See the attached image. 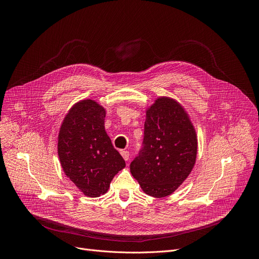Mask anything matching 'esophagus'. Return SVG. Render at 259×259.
Instances as JSON below:
<instances>
[{"mask_svg":"<svg viewBox=\"0 0 259 259\" xmlns=\"http://www.w3.org/2000/svg\"><path fill=\"white\" fill-rule=\"evenodd\" d=\"M121 155H122V157H123V159H124L125 161H128V160H129V156H130L129 152H127V151H121Z\"/></svg>","mask_w":259,"mask_h":259,"instance_id":"34e87169","label":"esophagus"}]
</instances>
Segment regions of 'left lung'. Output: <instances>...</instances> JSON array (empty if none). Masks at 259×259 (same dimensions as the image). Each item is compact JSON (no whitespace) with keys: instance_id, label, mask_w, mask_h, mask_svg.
Wrapping results in <instances>:
<instances>
[{"instance_id":"obj_1","label":"left lung","mask_w":259,"mask_h":259,"mask_svg":"<svg viewBox=\"0 0 259 259\" xmlns=\"http://www.w3.org/2000/svg\"><path fill=\"white\" fill-rule=\"evenodd\" d=\"M145 113L143 149L130 172L146 195L164 198L191 174L198 137L186 108L171 97H158Z\"/></svg>"}]
</instances>
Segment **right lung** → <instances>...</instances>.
<instances>
[{
	"instance_id": "obj_1",
	"label": "right lung",
	"mask_w": 259,
	"mask_h": 259,
	"mask_svg": "<svg viewBox=\"0 0 259 259\" xmlns=\"http://www.w3.org/2000/svg\"><path fill=\"white\" fill-rule=\"evenodd\" d=\"M105 108L82 99L65 115L57 138V153L64 174L85 196L104 195L114 176L126 166L104 128Z\"/></svg>"
}]
</instances>
